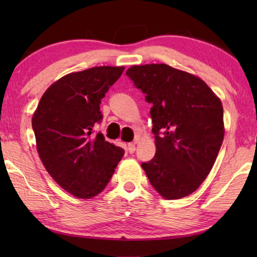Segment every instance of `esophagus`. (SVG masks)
<instances>
[{
    "mask_svg": "<svg viewBox=\"0 0 257 257\" xmlns=\"http://www.w3.org/2000/svg\"><path fill=\"white\" fill-rule=\"evenodd\" d=\"M127 151L130 153H135V151H136V144H133V143H130L128 145H127Z\"/></svg>",
    "mask_w": 257,
    "mask_h": 257,
    "instance_id": "obj_1",
    "label": "esophagus"
}]
</instances>
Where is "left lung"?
<instances>
[{"mask_svg":"<svg viewBox=\"0 0 257 257\" xmlns=\"http://www.w3.org/2000/svg\"><path fill=\"white\" fill-rule=\"evenodd\" d=\"M152 104L156 156L142 167L167 200L199 188L215 163L224 137L220 98L198 76L167 64L133 65L126 71Z\"/></svg>","mask_w":257,"mask_h":257,"instance_id":"left-lung-1","label":"left lung"}]
</instances>
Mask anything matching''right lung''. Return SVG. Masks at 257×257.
I'll use <instances>...</instances> for the list:
<instances>
[{
  "mask_svg": "<svg viewBox=\"0 0 257 257\" xmlns=\"http://www.w3.org/2000/svg\"><path fill=\"white\" fill-rule=\"evenodd\" d=\"M124 66H94L56 80L33 115L36 149L51 178L70 194L91 199L111 180L124 150L92 136L99 104Z\"/></svg>",
  "mask_w": 257,
  "mask_h": 257,
  "instance_id": "right-lung-1",
  "label": "right lung"
}]
</instances>
